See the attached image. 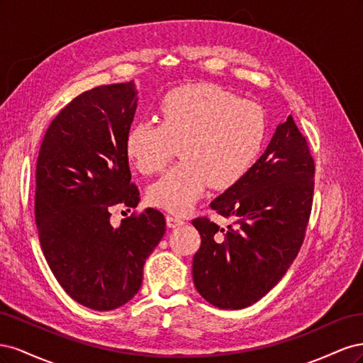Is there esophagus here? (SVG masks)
<instances>
[{
	"label": "esophagus",
	"instance_id": "1",
	"mask_svg": "<svg viewBox=\"0 0 363 363\" xmlns=\"http://www.w3.org/2000/svg\"><path fill=\"white\" fill-rule=\"evenodd\" d=\"M183 224H184V221H183V219H182L180 216H174V215H168V216H167V225H168L169 228L180 227V225H183Z\"/></svg>",
	"mask_w": 363,
	"mask_h": 363
}]
</instances>
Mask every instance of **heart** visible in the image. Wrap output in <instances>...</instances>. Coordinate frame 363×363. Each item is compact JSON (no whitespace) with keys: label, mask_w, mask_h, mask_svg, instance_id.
<instances>
[{"label":"heart","mask_w":363,"mask_h":363,"mask_svg":"<svg viewBox=\"0 0 363 363\" xmlns=\"http://www.w3.org/2000/svg\"><path fill=\"white\" fill-rule=\"evenodd\" d=\"M263 108L212 84H189L160 104V123L139 121L124 148L142 174L162 171L179 147L182 162L148 188V200L169 212H186L207 189L228 188L242 179L267 138Z\"/></svg>","instance_id":"b5f03b06"}]
</instances>
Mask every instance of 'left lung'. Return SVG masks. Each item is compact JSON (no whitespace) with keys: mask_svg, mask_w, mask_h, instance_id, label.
<instances>
[{"mask_svg":"<svg viewBox=\"0 0 363 363\" xmlns=\"http://www.w3.org/2000/svg\"><path fill=\"white\" fill-rule=\"evenodd\" d=\"M315 164L289 115L242 179L211 203L232 224L196 218L201 247L192 260L196 291L219 309H244L265 296L296 257L309 221Z\"/></svg>","mask_w":363,"mask_h":363,"instance_id":"1","label":"left lung"}]
</instances>
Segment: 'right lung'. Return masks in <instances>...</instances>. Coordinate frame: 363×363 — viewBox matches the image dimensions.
<instances>
[{"label":"right lung","instance_id":"obj_1","mask_svg":"<svg viewBox=\"0 0 363 363\" xmlns=\"http://www.w3.org/2000/svg\"><path fill=\"white\" fill-rule=\"evenodd\" d=\"M136 107L133 82L83 92L54 118L38 157L35 215L43 256L72 300L100 312L138 294L167 225L151 207L111 224L113 206L140 201L124 148Z\"/></svg>","mask_w":363,"mask_h":363}]
</instances>
